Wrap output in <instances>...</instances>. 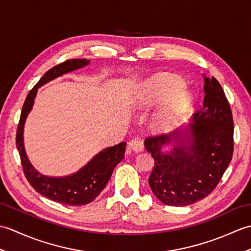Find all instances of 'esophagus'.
Segmentation results:
<instances>
[{
    "instance_id": "obj_1",
    "label": "esophagus",
    "mask_w": 251,
    "mask_h": 251,
    "mask_svg": "<svg viewBox=\"0 0 251 251\" xmlns=\"http://www.w3.org/2000/svg\"><path fill=\"white\" fill-rule=\"evenodd\" d=\"M129 148L134 152H141L143 150V139L141 137H135L129 141Z\"/></svg>"
}]
</instances>
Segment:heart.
Segmentation results:
<instances>
[{
    "mask_svg": "<svg viewBox=\"0 0 251 251\" xmlns=\"http://www.w3.org/2000/svg\"><path fill=\"white\" fill-rule=\"evenodd\" d=\"M182 88V82L172 76L153 78L143 88L141 97L143 103H154L169 98L154 121L157 130L167 131L173 128L189 106L190 99L183 92H181Z\"/></svg>",
    "mask_w": 251,
    "mask_h": 251,
    "instance_id": "heart-1",
    "label": "heart"
}]
</instances>
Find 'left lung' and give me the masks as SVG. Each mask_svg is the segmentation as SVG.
Segmentation results:
<instances>
[{"mask_svg": "<svg viewBox=\"0 0 251 251\" xmlns=\"http://www.w3.org/2000/svg\"><path fill=\"white\" fill-rule=\"evenodd\" d=\"M205 77L202 106L188 128L150 136L145 147L154 158L150 188L163 204L188 206L209 195L231 163L234 123L230 103L215 76ZM173 144L169 151L163 147Z\"/></svg>", "mask_w": 251, "mask_h": 251, "instance_id": "1", "label": "left lung"}]
</instances>
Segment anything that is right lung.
Returning <instances> with one entry per match:
<instances>
[{
  "mask_svg": "<svg viewBox=\"0 0 251 251\" xmlns=\"http://www.w3.org/2000/svg\"><path fill=\"white\" fill-rule=\"evenodd\" d=\"M88 62L89 60L86 59H70L50 69L26 96L16 134V146L24 174L32 188L47 199L71 206L89 204L100 194L110 180L115 166L124 157L126 142L104 149L75 174L68 177L51 178L37 173L26 157L24 148V125L33 105L37 88L62 74L88 65Z\"/></svg>",
  "mask_w": 251,
  "mask_h": 251,
  "instance_id": "add662e5",
  "label": "right lung"
}]
</instances>
